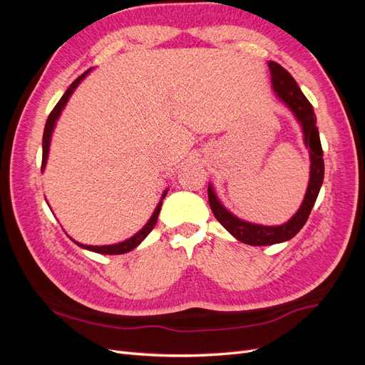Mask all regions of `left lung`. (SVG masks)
<instances>
[{
  "label": "left lung",
  "instance_id": "8db88e82",
  "mask_svg": "<svg viewBox=\"0 0 365 365\" xmlns=\"http://www.w3.org/2000/svg\"><path fill=\"white\" fill-rule=\"evenodd\" d=\"M268 65L271 70L272 86L275 93H277L282 101L291 108V111L295 114V117L303 126L304 143L306 146L311 149L309 150L311 152V180H309L307 192L300 210H298L291 220L279 227H263L237 219L236 216L227 212L222 204L217 201L212 187H208L210 208H212V212L215 217L219 220V224L222 225L228 233L233 235L237 240L252 247L280 244V242L292 239L306 224L324 180L323 149L318 135L314 108L302 93L300 86L297 85L294 77L286 71L282 65H279L277 62H269Z\"/></svg>",
  "mask_w": 365,
  "mask_h": 365
}]
</instances>
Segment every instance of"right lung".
Listing matches in <instances>:
<instances>
[{
	"label": "right lung",
	"mask_w": 365,
	"mask_h": 365,
	"mask_svg": "<svg viewBox=\"0 0 365 365\" xmlns=\"http://www.w3.org/2000/svg\"><path fill=\"white\" fill-rule=\"evenodd\" d=\"M88 71H90V70H88ZM88 71H85L82 76L77 77V79L70 85L68 90L65 91V94L61 97V101L56 103V106L53 108V111L50 113V115H48V118H47L46 128H43V137H42V165H41L42 169H43V165H46V161H47V157H48V146H50V138H51V132H53L54 123H56V120H58V117H59V114H61V111H62V108L65 106V103L68 102V98H70L71 93L74 91V88H76L77 85H79V82H81V81L83 79V77L88 74ZM165 193H168V190L164 192V195H163L161 200H164ZM160 210H161V202L157 205L155 212H153L152 217L149 219V222H148L145 227H143L135 236H132L130 239H128V240H125V242H121V244H117V245H108V247L81 245V244H77V242H76V244L79 245V247H82V248H86V250L94 251V252H101V254H125V252H128V251H130V250H134L137 245H140L141 242H143V239H145V237L150 233L152 228L155 227V224H157V219H158V215H160Z\"/></svg>",
	"instance_id": "add662e5"
}]
</instances>
